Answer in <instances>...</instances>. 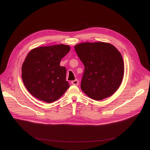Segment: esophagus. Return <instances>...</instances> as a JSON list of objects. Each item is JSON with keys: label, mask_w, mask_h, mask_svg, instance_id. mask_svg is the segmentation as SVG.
Instances as JSON below:
<instances>
[{"label": "esophagus", "mask_w": 150, "mask_h": 150, "mask_svg": "<svg viewBox=\"0 0 150 150\" xmlns=\"http://www.w3.org/2000/svg\"><path fill=\"white\" fill-rule=\"evenodd\" d=\"M79 81L77 80V79H76V80H75V81H71V84H73V85H75V86H77L78 84H79Z\"/></svg>", "instance_id": "34e87169"}]
</instances>
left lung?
Here are the masks:
<instances>
[{
	"instance_id": "1",
	"label": "left lung",
	"mask_w": 150,
	"mask_h": 150,
	"mask_svg": "<svg viewBox=\"0 0 150 150\" xmlns=\"http://www.w3.org/2000/svg\"><path fill=\"white\" fill-rule=\"evenodd\" d=\"M84 66L81 88L93 100L109 97L119 88L124 76L122 55L110 44L84 42L75 46Z\"/></svg>"
}]
</instances>
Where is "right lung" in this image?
<instances>
[{"label": "right lung", "instance_id": "right-lung-1", "mask_svg": "<svg viewBox=\"0 0 150 150\" xmlns=\"http://www.w3.org/2000/svg\"><path fill=\"white\" fill-rule=\"evenodd\" d=\"M69 50V46L59 44L36 47L28 54L22 66V79L33 96L51 103L69 88L66 69L60 62Z\"/></svg>", "mask_w": 150, "mask_h": 150}]
</instances>
